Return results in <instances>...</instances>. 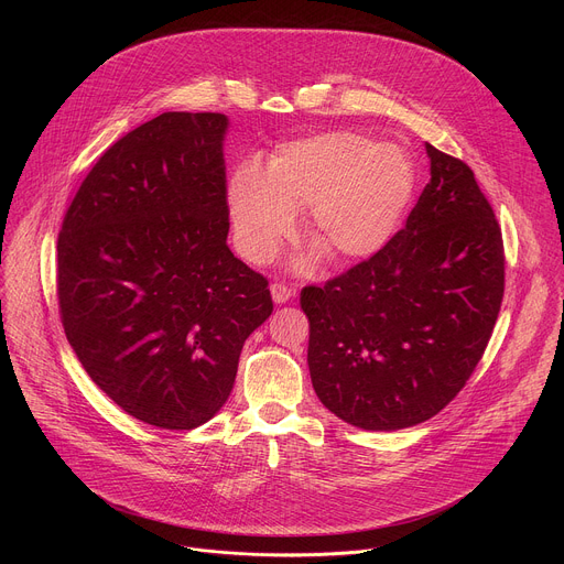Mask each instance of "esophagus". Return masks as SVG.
Masks as SVG:
<instances>
[{"mask_svg": "<svg viewBox=\"0 0 564 564\" xmlns=\"http://www.w3.org/2000/svg\"><path fill=\"white\" fill-rule=\"evenodd\" d=\"M270 292H272L274 303H285V301H290V299L294 296V290L288 288L285 283H272V285H270Z\"/></svg>", "mask_w": 564, "mask_h": 564, "instance_id": "1", "label": "esophagus"}]
</instances>
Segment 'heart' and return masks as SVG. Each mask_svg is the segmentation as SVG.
<instances>
[{
	"label": "heart",
	"mask_w": 564,
	"mask_h": 564,
	"mask_svg": "<svg viewBox=\"0 0 564 564\" xmlns=\"http://www.w3.org/2000/svg\"><path fill=\"white\" fill-rule=\"evenodd\" d=\"M415 192L411 155L357 131L283 142L268 170L240 163L227 185L236 246L270 261L307 209L310 243L335 265L377 254L399 229Z\"/></svg>",
	"instance_id": "b5f03b06"
}]
</instances>
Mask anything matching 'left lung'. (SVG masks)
<instances>
[{
	"mask_svg": "<svg viewBox=\"0 0 564 564\" xmlns=\"http://www.w3.org/2000/svg\"><path fill=\"white\" fill-rule=\"evenodd\" d=\"M431 181L388 243L301 290L312 386L366 431L422 424L448 406L487 350L505 296V243L464 160L426 144Z\"/></svg>",
	"mask_w": 564,
	"mask_h": 564,
	"instance_id": "1",
	"label": "left lung"
}]
</instances>
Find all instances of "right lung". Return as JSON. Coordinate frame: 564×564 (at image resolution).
<instances>
[{
	"mask_svg": "<svg viewBox=\"0 0 564 564\" xmlns=\"http://www.w3.org/2000/svg\"><path fill=\"white\" fill-rule=\"evenodd\" d=\"M223 113L170 111L113 142L57 236V307L87 375L131 417L192 431L227 401L268 279L227 248Z\"/></svg>",
	"mask_w": 564,
	"mask_h": 564,
	"instance_id": "1",
	"label": "right lung"
}]
</instances>
